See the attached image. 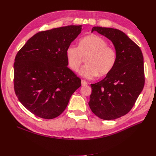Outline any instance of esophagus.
<instances>
[{"label": "esophagus", "mask_w": 156, "mask_h": 156, "mask_svg": "<svg viewBox=\"0 0 156 156\" xmlns=\"http://www.w3.org/2000/svg\"><path fill=\"white\" fill-rule=\"evenodd\" d=\"M81 84H82V86H85V85H87V84H88V83L86 81H84V80H82Z\"/></svg>", "instance_id": "obj_1"}]
</instances>
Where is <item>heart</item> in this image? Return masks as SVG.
<instances>
[{
  "label": "heart",
  "mask_w": 156,
  "mask_h": 156,
  "mask_svg": "<svg viewBox=\"0 0 156 156\" xmlns=\"http://www.w3.org/2000/svg\"><path fill=\"white\" fill-rule=\"evenodd\" d=\"M66 56L69 67L77 72L81 65L87 58L84 66L80 70L82 76L92 79L100 73L105 75L115 68L117 61L116 50L107 46V42L101 37L90 34L79 41L78 47L69 45L66 50Z\"/></svg>",
  "instance_id": "heart-1"
}]
</instances>
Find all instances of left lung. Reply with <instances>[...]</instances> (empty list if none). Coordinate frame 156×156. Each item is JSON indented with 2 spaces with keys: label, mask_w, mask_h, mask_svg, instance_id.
<instances>
[{
  "label": "left lung",
  "mask_w": 156,
  "mask_h": 156,
  "mask_svg": "<svg viewBox=\"0 0 156 156\" xmlns=\"http://www.w3.org/2000/svg\"><path fill=\"white\" fill-rule=\"evenodd\" d=\"M109 39L117 53L115 68L101 81L91 84L92 93L88 105L98 117L115 120L128 113L144 85V61L139 47L122 31L94 27Z\"/></svg>",
  "instance_id": "8db88e82"
}]
</instances>
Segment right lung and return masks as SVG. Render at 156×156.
<instances>
[{"instance_id":"right-lung-1","label":"right lung","mask_w":156,"mask_h":156,"mask_svg":"<svg viewBox=\"0 0 156 156\" xmlns=\"http://www.w3.org/2000/svg\"><path fill=\"white\" fill-rule=\"evenodd\" d=\"M82 25L41 31L18 51L13 64L14 90L32 114L53 119L62 114L81 80L68 66L66 50Z\"/></svg>"}]
</instances>
